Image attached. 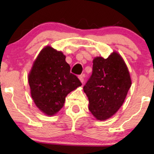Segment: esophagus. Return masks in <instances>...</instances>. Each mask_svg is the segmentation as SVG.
Masks as SVG:
<instances>
[{"instance_id":"esophagus-1","label":"esophagus","mask_w":154,"mask_h":154,"mask_svg":"<svg viewBox=\"0 0 154 154\" xmlns=\"http://www.w3.org/2000/svg\"><path fill=\"white\" fill-rule=\"evenodd\" d=\"M84 77H85L84 75H79V77H78V78L79 79V80H80V82H82V83L83 82H84Z\"/></svg>"}]
</instances>
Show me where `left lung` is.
<instances>
[{"mask_svg":"<svg viewBox=\"0 0 154 154\" xmlns=\"http://www.w3.org/2000/svg\"><path fill=\"white\" fill-rule=\"evenodd\" d=\"M93 72L83 88L89 100V110L98 120L103 121L122 106L132 82L122 56L113 52L107 59L95 57Z\"/></svg>","mask_w":154,"mask_h":154,"instance_id":"obj_1","label":"left lung"}]
</instances>
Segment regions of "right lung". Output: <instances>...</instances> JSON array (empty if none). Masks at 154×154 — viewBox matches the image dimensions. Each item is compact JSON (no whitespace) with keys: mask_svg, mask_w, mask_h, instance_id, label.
I'll return each mask as SVG.
<instances>
[{"mask_svg":"<svg viewBox=\"0 0 154 154\" xmlns=\"http://www.w3.org/2000/svg\"><path fill=\"white\" fill-rule=\"evenodd\" d=\"M65 59L61 51L45 47L28 76L32 98L46 115L56 114L63 106L66 95L82 85L77 76L70 72V66Z\"/></svg>","mask_w":154,"mask_h":154,"instance_id":"1","label":"right lung"}]
</instances>
